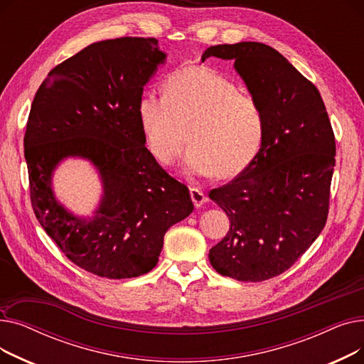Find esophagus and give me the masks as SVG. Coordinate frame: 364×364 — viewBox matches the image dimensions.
Instances as JSON below:
<instances>
[{"label":"esophagus","mask_w":364,"mask_h":364,"mask_svg":"<svg viewBox=\"0 0 364 364\" xmlns=\"http://www.w3.org/2000/svg\"><path fill=\"white\" fill-rule=\"evenodd\" d=\"M190 198H192L196 208H200L206 202V196L198 187H190Z\"/></svg>","instance_id":"esophagus-1"}]
</instances>
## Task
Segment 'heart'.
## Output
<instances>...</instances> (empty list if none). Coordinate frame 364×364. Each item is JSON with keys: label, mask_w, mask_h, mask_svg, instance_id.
<instances>
[{"label": "heart", "mask_w": 364, "mask_h": 364, "mask_svg": "<svg viewBox=\"0 0 364 364\" xmlns=\"http://www.w3.org/2000/svg\"><path fill=\"white\" fill-rule=\"evenodd\" d=\"M137 117L150 153L174 161L187 141L186 166L198 176L233 178L255 159L264 136V114L251 94L218 72L188 66L172 72L165 94L144 91Z\"/></svg>", "instance_id": "1"}]
</instances>
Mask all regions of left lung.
Listing matches in <instances>:
<instances>
[{
  "mask_svg": "<svg viewBox=\"0 0 364 364\" xmlns=\"http://www.w3.org/2000/svg\"><path fill=\"white\" fill-rule=\"evenodd\" d=\"M211 55L235 60L262 110L264 136L250 166L209 192L230 220L209 261L221 276L269 280L291 269L326 224L335 134L316 85L273 47L220 44L202 60Z\"/></svg>",
  "mask_w": 364,
  "mask_h": 364,
  "instance_id": "1",
  "label": "left lung"
}]
</instances>
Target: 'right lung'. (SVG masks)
I'll use <instances>...</instances> for the list:
<instances>
[{"mask_svg": "<svg viewBox=\"0 0 364 364\" xmlns=\"http://www.w3.org/2000/svg\"><path fill=\"white\" fill-rule=\"evenodd\" d=\"M164 62L156 38L94 43L51 69L31 106L23 144L35 217L75 265L95 276L149 273L168 228L193 211L187 186L144 146L137 117L143 87ZM68 156L90 159L102 176L105 195L90 220L52 196L50 174Z\"/></svg>", "mask_w": 364, "mask_h": 364, "instance_id": "obj_1", "label": "right lung"}]
</instances>
